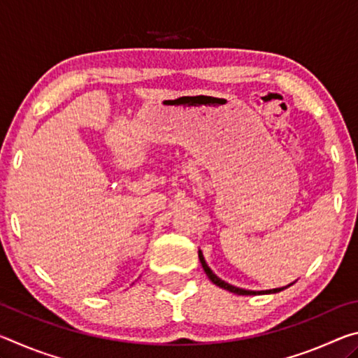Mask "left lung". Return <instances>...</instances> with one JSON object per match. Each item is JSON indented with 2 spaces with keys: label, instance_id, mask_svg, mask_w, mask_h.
<instances>
[{
  "label": "left lung",
  "instance_id": "left-lung-1",
  "mask_svg": "<svg viewBox=\"0 0 358 358\" xmlns=\"http://www.w3.org/2000/svg\"><path fill=\"white\" fill-rule=\"evenodd\" d=\"M199 260H201V264H202V268H203V271L205 273H207V276H208V280L213 282V284H216L217 287H221V289H224V290H229V292H232V294H237V295H260V294H276V292H281V290H284L286 287H289V286H292L294 282H290V284H287V286H284V287H276V289H268V290H248V289H241V287H237V286H232V284H229V282H226V281H222L221 278H217L215 273H213V270L210 268L208 266V264L205 262V257H203V254H202V251L199 250Z\"/></svg>",
  "mask_w": 358,
  "mask_h": 358
}]
</instances>
